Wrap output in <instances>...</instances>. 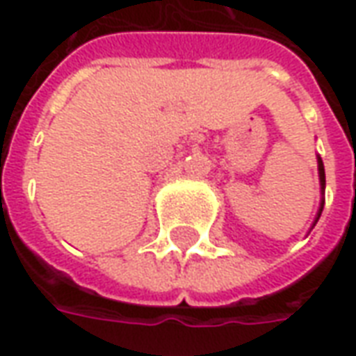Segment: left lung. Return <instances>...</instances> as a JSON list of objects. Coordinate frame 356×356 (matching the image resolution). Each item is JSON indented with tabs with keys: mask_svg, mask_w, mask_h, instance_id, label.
Masks as SVG:
<instances>
[{
	"mask_svg": "<svg viewBox=\"0 0 356 356\" xmlns=\"http://www.w3.org/2000/svg\"><path fill=\"white\" fill-rule=\"evenodd\" d=\"M318 177H321V186H322V193H324V186H326V175H324V163H322L321 156H318ZM322 208H324V200L321 202V209H318V216H316V221H318V217L322 213Z\"/></svg>",
	"mask_w": 356,
	"mask_h": 356,
	"instance_id": "left-lung-1",
	"label": "left lung"
}]
</instances>
